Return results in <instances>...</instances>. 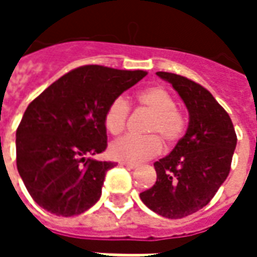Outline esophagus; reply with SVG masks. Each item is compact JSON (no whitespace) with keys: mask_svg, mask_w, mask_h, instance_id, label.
Instances as JSON below:
<instances>
[{"mask_svg":"<svg viewBox=\"0 0 257 257\" xmlns=\"http://www.w3.org/2000/svg\"><path fill=\"white\" fill-rule=\"evenodd\" d=\"M121 165L125 168H128V169H136V168L139 167L138 164H129V162H121Z\"/></svg>","mask_w":257,"mask_h":257,"instance_id":"1","label":"esophagus"}]
</instances>
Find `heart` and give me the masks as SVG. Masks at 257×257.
I'll use <instances>...</instances> for the list:
<instances>
[{"label": "heart", "mask_w": 257, "mask_h": 257, "mask_svg": "<svg viewBox=\"0 0 257 257\" xmlns=\"http://www.w3.org/2000/svg\"><path fill=\"white\" fill-rule=\"evenodd\" d=\"M139 106L151 112L146 125L147 136L126 135L110 145V156L121 162L140 164L161 151V140L167 145L176 143L184 134L186 121L176 108L172 95L162 86H151L138 95ZM129 115L128 100L119 96L108 104L104 112V126L111 135L122 132Z\"/></svg>", "instance_id": "b5f03b06"}]
</instances>
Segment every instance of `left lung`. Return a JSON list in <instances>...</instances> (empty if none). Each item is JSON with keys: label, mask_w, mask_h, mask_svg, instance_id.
I'll list each match as a JSON object with an SVG mask.
<instances>
[{"label": "left lung", "mask_w": 257, "mask_h": 257, "mask_svg": "<svg viewBox=\"0 0 257 257\" xmlns=\"http://www.w3.org/2000/svg\"><path fill=\"white\" fill-rule=\"evenodd\" d=\"M157 75L172 85L189 111V126L167 157L154 162L157 182L140 193L153 212L182 219L209 204L230 172L237 135L231 118L209 90L172 73Z\"/></svg>", "instance_id": "8db88e82"}]
</instances>
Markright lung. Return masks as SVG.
<instances>
[{"label": "right lung", "instance_id": "add662e5", "mask_svg": "<svg viewBox=\"0 0 257 257\" xmlns=\"http://www.w3.org/2000/svg\"><path fill=\"white\" fill-rule=\"evenodd\" d=\"M146 74L82 66L29 104L16 131V164L41 208L68 217L97 202L106 172L114 167V162L92 158L107 147L104 112Z\"/></svg>", "mask_w": 257, "mask_h": 257}]
</instances>
